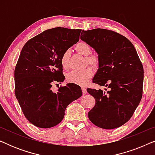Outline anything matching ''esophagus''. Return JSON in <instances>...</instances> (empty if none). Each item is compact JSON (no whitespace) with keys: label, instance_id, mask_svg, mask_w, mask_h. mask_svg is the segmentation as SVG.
Returning a JSON list of instances; mask_svg holds the SVG:
<instances>
[{"label":"esophagus","instance_id":"34e87169","mask_svg":"<svg viewBox=\"0 0 155 155\" xmlns=\"http://www.w3.org/2000/svg\"><path fill=\"white\" fill-rule=\"evenodd\" d=\"M82 93H83V94H87V89L85 87H82Z\"/></svg>","mask_w":155,"mask_h":155}]
</instances>
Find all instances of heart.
<instances>
[{"mask_svg": "<svg viewBox=\"0 0 155 155\" xmlns=\"http://www.w3.org/2000/svg\"><path fill=\"white\" fill-rule=\"evenodd\" d=\"M75 49L82 56H85L86 63L93 68H97L99 64V58L96 55H91L92 50L90 46L85 42L80 41L75 46ZM70 52L65 51L61 58V63L63 68L68 67ZM93 72L91 68H86L82 71H73L67 75L68 81L80 85L85 84L92 77Z\"/></svg>", "mask_w": 155, "mask_h": 155, "instance_id": "1", "label": "heart"}]
</instances>
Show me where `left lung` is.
I'll use <instances>...</instances> for the list:
<instances>
[{
  "label": "left lung",
  "instance_id": "obj_1",
  "mask_svg": "<svg viewBox=\"0 0 155 155\" xmlns=\"http://www.w3.org/2000/svg\"><path fill=\"white\" fill-rule=\"evenodd\" d=\"M80 39L98 54L93 82L108 88L87 90L95 99L89 119L101 128H118L131 118L143 96L144 71L138 55L126 37L111 30H82Z\"/></svg>",
  "mask_w": 155,
  "mask_h": 155
}]
</instances>
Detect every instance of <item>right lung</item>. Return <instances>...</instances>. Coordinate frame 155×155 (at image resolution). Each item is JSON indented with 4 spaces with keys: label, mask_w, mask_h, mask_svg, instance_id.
Wrapping results in <instances>:
<instances>
[{
    "label": "right lung",
    "mask_w": 155,
    "mask_h": 155,
    "mask_svg": "<svg viewBox=\"0 0 155 155\" xmlns=\"http://www.w3.org/2000/svg\"><path fill=\"white\" fill-rule=\"evenodd\" d=\"M82 29L55 27L29 39L21 51L14 73L15 96L27 119L35 126L48 128L63 120L66 107L82 96L79 85L64 81L61 58L78 42Z\"/></svg>",
    "instance_id": "1"
}]
</instances>
